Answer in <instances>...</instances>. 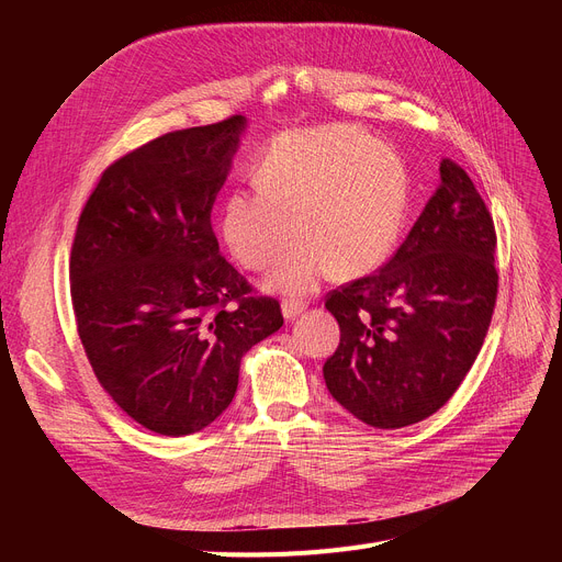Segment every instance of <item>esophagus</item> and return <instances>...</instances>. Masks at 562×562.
<instances>
[{
  "mask_svg": "<svg viewBox=\"0 0 562 562\" xmlns=\"http://www.w3.org/2000/svg\"><path fill=\"white\" fill-rule=\"evenodd\" d=\"M305 303L303 301H284L282 303V314H284V318L286 321H293L296 316H301L303 312H305Z\"/></svg>",
  "mask_w": 562,
  "mask_h": 562,
  "instance_id": "34e87169",
  "label": "esophagus"
}]
</instances>
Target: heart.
<instances>
[{"label":"heart","mask_w":562,"mask_h":562,"mask_svg":"<svg viewBox=\"0 0 562 562\" xmlns=\"http://www.w3.org/2000/svg\"><path fill=\"white\" fill-rule=\"evenodd\" d=\"M257 191L234 189L221 212L227 250L250 271L280 259L266 286L305 296L335 269L364 276L401 232L407 180L396 153L369 134L330 125L278 136L252 168ZM294 223L291 224L290 221Z\"/></svg>","instance_id":"obj_1"}]
</instances>
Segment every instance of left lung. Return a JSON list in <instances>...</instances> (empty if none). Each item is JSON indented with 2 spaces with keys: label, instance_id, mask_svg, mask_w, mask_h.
Segmentation results:
<instances>
[{
  "label": "left lung",
  "instance_id": "left-lung-1",
  "mask_svg": "<svg viewBox=\"0 0 562 562\" xmlns=\"http://www.w3.org/2000/svg\"><path fill=\"white\" fill-rule=\"evenodd\" d=\"M394 257L328 293L341 339L323 364L337 403L373 428H403L445 405L487 335L498 273L496 232L469 175L451 159Z\"/></svg>",
  "mask_w": 562,
  "mask_h": 562
}]
</instances>
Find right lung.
<instances>
[{"instance_id":"right-lung-1","label":"right lung","mask_w":562,"mask_h":562,"mask_svg":"<svg viewBox=\"0 0 562 562\" xmlns=\"http://www.w3.org/2000/svg\"><path fill=\"white\" fill-rule=\"evenodd\" d=\"M244 130L232 115L136 147L102 172L77 223L70 293L86 358L115 405L159 435L221 417L241 358L284 323L212 229Z\"/></svg>"}]
</instances>
